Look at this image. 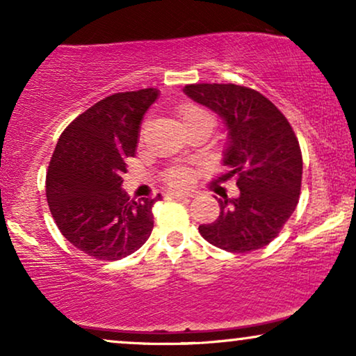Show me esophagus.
Here are the masks:
<instances>
[{
	"mask_svg": "<svg viewBox=\"0 0 356 356\" xmlns=\"http://www.w3.org/2000/svg\"><path fill=\"white\" fill-rule=\"evenodd\" d=\"M193 193H178V191H170L167 193L168 199H184V197H193Z\"/></svg>",
	"mask_w": 356,
	"mask_h": 356,
	"instance_id": "esophagus-1",
	"label": "esophagus"
}]
</instances>
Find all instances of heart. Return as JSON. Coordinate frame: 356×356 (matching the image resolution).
<instances>
[{
  "instance_id": "heart-1",
  "label": "heart",
  "mask_w": 356,
  "mask_h": 356,
  "mask_svg": "<svg viewBox=\"0 0 356 356\" xmlns=\"http://www.w3.org/2000/svg\"><path fill=\"white\" fill-rule=\"evenodd\" d=\"M178 115L184 126V129L189 128V126H193V124H197V123L212 124V116L197 105L184 104L179 106ZM189 179H191V177H189V173L183 168L172 170V172L167 175V181L172 184V186H186V184L189 183Z\"/></svg>"
}]
</instances>
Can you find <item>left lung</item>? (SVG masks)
Masks as SVG:
<instances>
[{"instance_id":"left-lung-1","label":"left lung","mask_w":356,"mask_h":356,"mask_svg":"<svg viewBox=\"0 0 356 356\" xmlns=\"http://www.w3.org/2000/svg\"><path fill=\"white\" fill-rule=\"evenodd\" d=\"M184 94L220 116L228 131L225 178H236L240 196L218 199L220 216L199 225L220 250H261L279 235L298 204L303 159L289 120L254 89L235 84H189Z\"/></svg>"}]
</instances>
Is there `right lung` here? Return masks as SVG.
I'll use <instances>...</instances> for the list:
<instances>
[{
  "label": "right lung",
  "mask_w": 356,
  "mask_h": 356,
  "mask_svg": "<svg viewBox=\"0 0 356 356\" xmlns=\"http://www.w3.org/2000/svg\"><path fill=\"white\" fill-rule=\"evenodd\" d=\"M157 97V89L106 97L58 139L47 173L48 207L61 235L94 259H123L152 233V207L160 194L133 201L121 189V175Z\"/></svg>",
  "instance_id": "obj_1"
}]
</instances>
